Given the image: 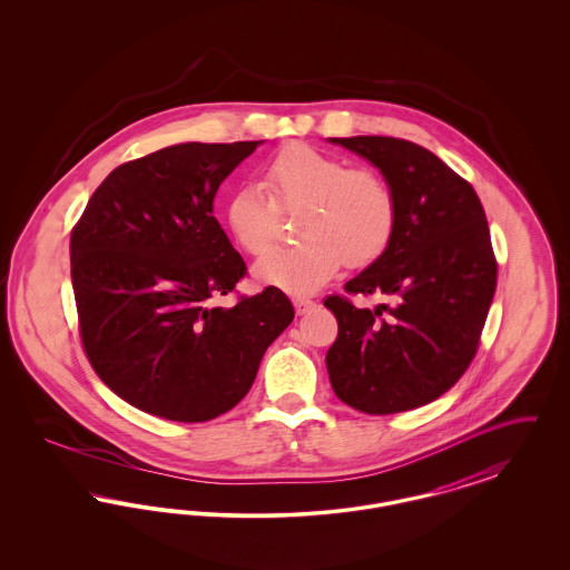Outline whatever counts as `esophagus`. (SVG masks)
Here are the masks:
<instances>
[{"mask_svg": "<svg viewBox=\"0 0 570 570\" xmlns=\"http://www.w3.org/2000/svg\"><path fill=\"white\" fill-rule=\"evenodd\" d=\"M293 303H295V309H297L298 316H303V314H307L309 309L316 307V301H312V298L307 297H295L293 298Z\"/></svg>", "mask_w": 570, "mask_h": 570, "instance_id": "1", "label": "esophagus"}]
</instances>
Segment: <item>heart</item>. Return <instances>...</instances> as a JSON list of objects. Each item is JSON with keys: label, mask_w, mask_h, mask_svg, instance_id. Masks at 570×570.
<instances>
[{"label": "heart", "mask_w": 570, "mask_h": 570, "mask_svg": "<svg viewBox=\"0 0 570 570\" xmlns=\"http://www.w3.org/2000/svg\"><path fill=\"white\" fill-rule=\"evenodd\" d=\"M279 205L307 207L303 242L277 247L254 265V277L293 295L326 284L342 261L353 267L376 261L395 230V196L372 170L354 168L305 145L277 154L265 168V186L247 181L226 200V224L249 254H265L279 235Z\"/></svg>", "instance_id": "b5f03b06"}]
</instances>
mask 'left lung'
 I'll return each mask as SVG.
<instances>
[{"label": "left lung", "mask_w": 570, "mask_h": 570, "mask_svg": "<svg viewBox=\"0 0 570 570\" xmlns=\"http://www.w3.org/2000/svg\"><path fill=\"white\" fill-rule=\"evenodd\" d=\"M374 164L395 196V230L351 282L353 295L391 305L325 298L337 318L326 353L335 395L367 414L425 406L449 391L476 353L495 293L488 219L472 186L432 151L391 136L328 138Z\"/></svg>", "instance_id": "obj_1"}]
</instances>
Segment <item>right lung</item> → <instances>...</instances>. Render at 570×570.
<instances>
[{"mask_svg":"<svg viewBox=\"0 0 570 570\" xmlns=\"http://www.w3.org/2000/svg\"><path fill=\"white\" fill-rule=\"evenodd\" d=\"M261 142H179L121 164L72 230L85 353L110 391L142 412L181 423L228 412L295 318L275 286L216 305L245 263L214 217V198Z\"/></svg>","mask_w":570,"mask_h":570,"instance_id":"add662e5","label":"right lung"}]
</instances>
